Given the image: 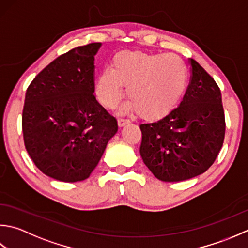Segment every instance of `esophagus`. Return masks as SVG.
Wrapping results in <instances>:
<instances>
[{
    "label": "esophagus",
    "instance_id": "1",
    "mask_svg": "<svg viewBox=\"0 0 248 248\" xmlns=\"http://www.w3.org/2000/svg\"><path fill=\"white\" fill-rule=\"evenodd\" d=\"M118 123H119V126H121V127H122V126H124V125H126V124H129V123H130V120L124 119V118H120V119L118 120Z\"/></svg>",
    "mask_w": 248,
    "mask_h": 248
}]
</instances>
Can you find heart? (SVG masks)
<instances>
[{
  "label": "heart",
  "instance_id": "obj_1",
  "mask_svg": "<svg viewBox=\"0 0 248 248\" xmlns=\"http://www.w3.org/2000/svg\"><path fill=\"white\" fill-rule=\"evenodd\" d=\"M188 73L172 54L126 51L115 55L110 73L100 75L97 83L103 102L113 107L121 99L120 87L127 89V100L143 119L168 114L187 88Z\"/></svg>",
  "mask_w": 248,
  "mask_h": 248
}]
</instances>
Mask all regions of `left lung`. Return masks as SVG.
<instances>
[{
    "instance_id": "obj_1",
    "label": "left lung",
    "mask_w": 248,
    "mask_h": 248,
    "mask_svg": "<svg viewBox=\"0 0 248 248\" xmlns=\"http://www.w3.org/2000/svg\"><path fill=\"white\" fill-rule=\"evenodd\" d=\"M190 80L179 107L140 125V155L155 178L180 182L205 172L225 139L221 94L214 79L189 59Z\"/></svg>"
}]
</instances>
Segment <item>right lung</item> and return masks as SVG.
Returning <instances> with one entry per match:
<instances>
[{
    "label": "right lung",
    "mask_w": 248,
    "mask_h": 248,
    "mask_svg": "<svg viewBox=\"0 0 248 248\" xmlns=\"http://www.w3.org/2000/svg\"><path fill=\"white\" fill-rule=\"evenodd\" d=\"M100 46L92 43L61 54L25 93V149L35 166L54 180L88 179L118 131L117 119L94 94V55Z\"/></svg>",
    "instance_id": "obj_1"
}]
</instances>
